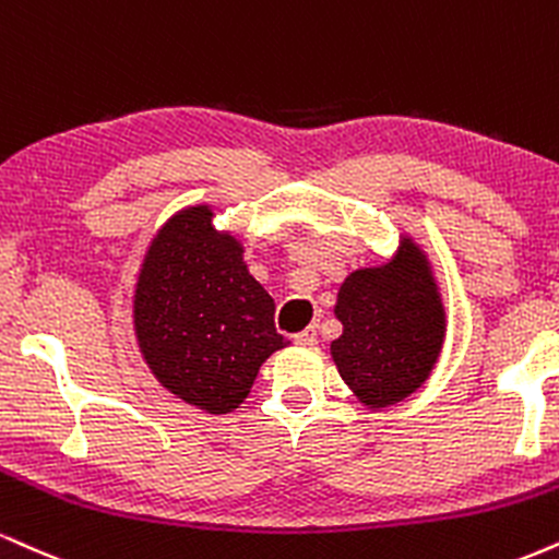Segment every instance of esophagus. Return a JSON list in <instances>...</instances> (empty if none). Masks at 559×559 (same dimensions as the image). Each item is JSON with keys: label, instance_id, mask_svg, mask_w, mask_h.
Segmentation results:
<instances>
[{"label": "esophagus", "instance_id": "esophagus-1", "mask_svg": "<svg viewBox=\"0 0 559 559\" xmlns=\"http://www.w3.org/2000/svg\"><path fill=\"white\" fill-rule=\"evenodd\" d=\"M294 344H297V346H314V344H318V333L301 331V333L294 335Z\"/></svg>", "mask_w": 559, "mask_h": 559}]
</instances>
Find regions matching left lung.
I'll list each match as a JSON object with an SVG mask.
<instances>
[{"mask_svg": "<svg viewBox=\"0 0 559 559\" xmlns=\"http://www.w3.org/2000/svg\"><path fill=\"white\" fill-rule=\"evenodd\" d=\"M333 314L344 331L331 356L367 412L406 401L429 380L445 344L448 312L432 260L412 234H401L393 258L346 275Z\"/></svg>", "mask_w": 559, "mask_h": 559, "instance_id": "obj_1", "label": "left lung"}]
</instances>
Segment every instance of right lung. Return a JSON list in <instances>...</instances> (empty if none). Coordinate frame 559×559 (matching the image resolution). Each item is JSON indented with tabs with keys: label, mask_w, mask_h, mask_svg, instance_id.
<instances>
[{
	"label": "right lung",
	"mask_w": 559,
	"mask_h": 559,
	"mask_svg": "<svg viewBox=\"0 0 559 559\" xmlns=\"http://www.w3.org/2000/svg\"><path fill=\"white\" fill-rule=\"evenodd\" d=\"M213 218V205L194 203L158 226L134 278L132 331L160 388L203 414H228L292 341L275 333L273 297L241 239Z\"/></svg>",
	"instance_id": "right-lung-1"
}]
</instances>
